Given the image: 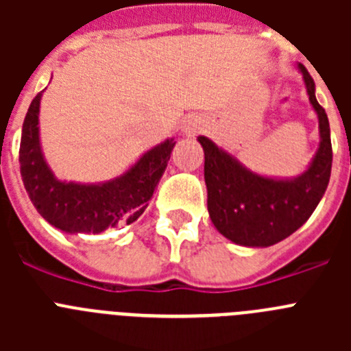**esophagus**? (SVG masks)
Wrapping results in <instances>:
<instances>
[{
  "label": "esophagus",
  "mask_w": 351,
  "mask_h": 351,
  "mask_svg": "<svg viewBox=\"0 0 351 351\" xmlns=\"http://www.w3.org/2000/svg\"><path fill=\"white\" fill-rule=\"evenodd\" d=\"M204 128V121H200L198 117H191V119L186 121V125L182 126V133L186 137H195L200 130Z\"/></svg>",
  "instance_id": "1"
}]
</instances>
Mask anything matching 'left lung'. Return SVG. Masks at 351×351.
Wrapping results in <instances>:
<instances>
[{"label": "left lung", "mask_w": 351, "mask_h": 351, "mask_svg": "<svg viewBox=\"0 0 351 351\" xmlns=\"http://www.w3.org/2000/svg\"><path fill=\"white\" fill-rule=\"evenodd\" d=\"M309 104L318 117L320 144L308 169L295 178L262 176L243 165L210 138H197L204 149L207 209L216 230L239 246L267 247L299 230L320 204L330 179L332 145L328 117L315 96V82L297 63Z\"/></svg>", "instance_id": "8db88e82"}]
</instances>
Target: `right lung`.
I'll return each mask as SVG.
<instances>
[{
  "label": "right lung",
  "mask_w": 351,
  "mask_h": 351,
  "mask_svg": "<svg viewBox=\"0 0 351 351\" xmlns=\"http://www.w3.org/2000/svg\"><path fill=\"white\" fill-rule=\"evenodd\" d=\"M42 95L43 91L38 93L27 108L19 149L24 188L40 216L64 234H101L137 221L153 198L176 141L165 138L147 149L121 176L108 181H61L49 167L40 142Z\"/></svg>",
  "instance_id": "obj_1"
}]
</instances>
